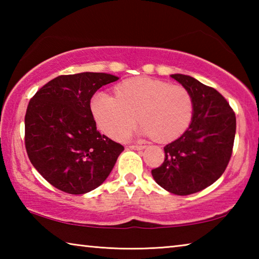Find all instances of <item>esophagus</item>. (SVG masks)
Listing matches in <instances>:
<instances>
[{
	"mask_svg": "<svg viewBox=\"0 0 259 259\" xmlns=\"http://www.w3.org/2000/svg\"><path fill=\"white\" fill-rule=\"evenodd\" d=\"M146 146L145 145H142V144H140V145H130V148L131 150H144V148H145Z\"/></svg>",
	"mask_w": 259,
	"mask_h": 259,
	"instance_id": "1",
	"label": "esophagus"
}]
</instances>
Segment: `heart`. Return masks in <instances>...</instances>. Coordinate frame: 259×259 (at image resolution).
Listing matches in <instances>:
<instances>
[{
    "label": "heart",
    "mask_w": 259,
    "mask_h": 259,
    "mask_svg": "<svg viewBox=\"0 0 259 259\" xmlns=\"http://www.w3.org/2000/svg\"><path fill=\"white\" fill-rule=\"evenodd\" d=\"M115 96L96 94L91 112L100 130L115 139L124 138L136 122L140 134L159 142H171L185 133L193 117V99L185 88L151 77H134L115 88Z\"/></svg>",
    "instance_id": "1"
}]
</instances>
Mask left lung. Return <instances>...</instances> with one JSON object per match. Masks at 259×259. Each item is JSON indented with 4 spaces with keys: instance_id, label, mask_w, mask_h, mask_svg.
Here are the masks:
<instances>
[{
    "instance_id": "8db88e82",
    "label": "left lung",
    "mask_w": 259,
    "mask_h": 259,
    "mask_svg": "<svg viewBox=\"0 0 259 259\" xmlns=\"http://www.w3.org/2000/svg\"><path fill=\"white\" fill-rule=\"evenodd\" d=\"M193 99L188 129L164 146V162L152 170L154 181L172 194L188 195L213 184L229 164L236 119L230 104L216 89L184 74H172Z\"/></svg>"
}]
</instances>
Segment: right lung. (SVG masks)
Here are the masks:
<instances>
[{"label":"right lung","mask_w":259,"mask_h":259,"mask_svg":"<svg viewBox=\"0 0 259 259\" xmlns=\"http://www.w3.org/2000/svg\"><path fill=\"white\" fill-rule=\"evenodd\" d=\"M119 77L84 72L57 76L29 100L25 146L34 168L58 190L84 194L102 185L124 150L97 130L90 100Z\"/></svg>","instance_id":"right-lung-1"}]
</instances>
